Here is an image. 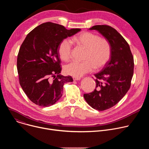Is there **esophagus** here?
Instances as JSON below:
<instances>
[{
    "instance_id": "1",
    "label": "esophagus",
    "mask_w": 149,
    "mask_h": 149,
    "mask_svg": "<svg viewBox=\"0 0 149 149\" xmlns=\"http://www.w3.org/2000/svg\"><path fill=\"white\" fill-rule=\"evenodd\" d=\"M80 78H77V77H73V80L74 81H78L80 80Z\"/></svg>"
}]
</instances>
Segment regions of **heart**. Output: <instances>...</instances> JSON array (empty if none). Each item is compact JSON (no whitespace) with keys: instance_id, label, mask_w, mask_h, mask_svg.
I'll return each mask as SVG.
<instances>
[{"instance_id":"heart-1","label":"heart","mask_w":149,"mask_h":149,"mask_svg":"<svg viewBox=\"0 0 149 149\" xmlns=\"http://www.w3.org/2000/svg\"><path fill=\"white\" fill-rule=\"evenodd\" d=\"M71 41L86 50L82 62H72L63 68L66 74L81 77L86 74L104 67L111 56V47L109 40L101 38L98 35L86 32L72 38ZM70 40L65 39L59 44L58 52L60 58L64 61L70 59L72 44Z\"/></svg>"}]
</instances>
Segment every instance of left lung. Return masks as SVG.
Instances as JSON below:
<instances>
[{"label": "left lung", "mask_w": 149, "mask_h": 149, "mask_svg": "<svg viewBox=\"0 0 149 149\" xmlns=\"http://www.w3.org/2000/svg\"><path fill=\"white\" fill-rule=\"evenodd\" d=\"M99 32L111 47L110 61L102 71L94 74L96 87L84 97L92 108L98 111L109 109L117 104L130 88L134 72V59L130 46L113 28L95 25L89 29Z\"/></svg>", "instance_id": "left-lung-1"}]
</instances>
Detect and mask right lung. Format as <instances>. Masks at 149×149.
<instances>
[{
    "mask_svg": "<svg viewBox=\"0 0 149 149\" xmlns=\"http://www.w3.org/2000/svg\"><path fill=\"white\" fill-rule=\"evenodd\" d=\"M80 31L46 22L27 35L19 51L17 70L21 87L34 104L40 107L52 105L61 98L63 84L73 81L71 76L59 74L58 48L62 40Z\"/></svg>",
    "mask_w": 149,
    "mask_h": 149,
    "instance_id": "obj_1",
    "label": "right lung"
}]
</instances>
